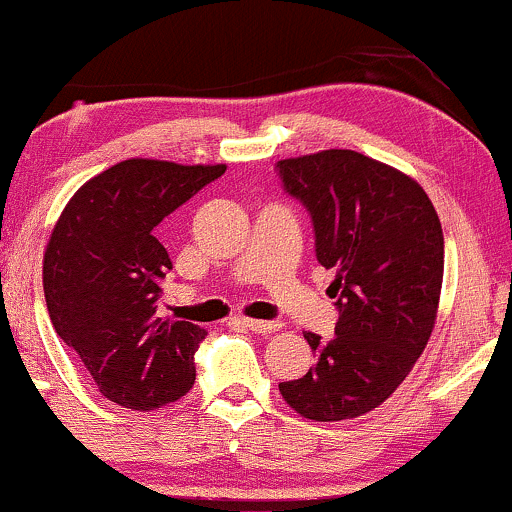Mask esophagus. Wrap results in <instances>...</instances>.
<instances>
[{"mask_svg": "<svg viewBox=\"0 0 512 512\" xmlns=\"http://www.w3.org/2000/svg\"><path fill=\"white\" fill-rule=\"evenodd\" d=\"M243 325L257 334L281 330V322H276V320H252V317H243Z\"/></svg>", "mask_w": 512, "mask_h": 512, "instance_id": "esophagus-1", "label": "esophagus"}]
</instances>
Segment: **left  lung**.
<instances>
[{
	"label": "left lung",
	"instance_id": "obj_1",
	"mask_svg": "<svg viewBox=\"0 0 512 512\" xmlns=\"http://www.w3.org/2000/svg\"><path fill=\"white\" fill-rule=\"evenodd\" d=\"M286 195L313 219L315 257L334 269L330 342L305 332L317 363L279 392L305 419H356L402 385L436 325L443 228L424 187L358 151L276 163Z\"/></svg>",
	"mask_w": 512,
	"mask_h": 512
}]
</instances>
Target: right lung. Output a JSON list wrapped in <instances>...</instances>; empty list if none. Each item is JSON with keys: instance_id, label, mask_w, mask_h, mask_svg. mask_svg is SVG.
<instances>
[{"instance_id": "right-lung-1", "label": "right lung", "mask_w": 512, "mask_h": 512, "mask_svg": "<svg viewBox=\"0 0 512 512\" xmlns=\"http://www.w3.org/2000/svg\"><path fill=\"white\" fill-rule=\"evenodd\" d=\"M223 173V163L129 158L84 182L52 228L43 260L52 327L120 407L158 409L195 385L207 330L158 317L173 262L154 231Z\"/></svg>"}]
</instances>
